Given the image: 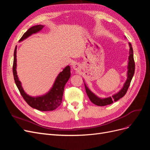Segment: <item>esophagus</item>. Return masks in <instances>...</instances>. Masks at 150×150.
<instances>
[{
  "label": "esophagus",
  "instance_id": "34e87169",
  "mask_svg": "<svg viewBox=\"0 0 150 150\" xmlns=\"http://www.w3.org/2000/svg\"><path fill=\"white\" fill-rule=\"evenodd\" d=\"M72 67H73V69L75 71H79L80 70V64H78V63H76V64H74L73 65V66H72Z\"/></svg>",
  "mask_w": 150,
  "mask_h": 150
}]
</instances>
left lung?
I'll use <instances>...</instances> for the list:
<instances>
[{
    "label": "left lung",
    "instance_id": "left-lung-1",
    "mask_svg": "<svg viewBox=\"0 0 150 150\" xmlns=\"http://www.w3.org/2000/svg\"><path fill=\"white\" fill-rule=\"evenodd\" d=\"M129 57H128V72H127V79L123 87L120 91L118 93H116L115 94L112 95L111 97L105 98H101L98 97L96 95H95L93 92H91L88 87L86 84L84 83L85 89L86 94L88 96L90 101L93 104H96L97 106H104L108 105V104H112L114 101H117V100L123 97L125 94L126 93L130 85V83L133 77L135 69V64L133 57V47L131 46V43H129Z\"/></svg>",
    "mask_w": 150,
    "mask_h": 150
}]
</instances>
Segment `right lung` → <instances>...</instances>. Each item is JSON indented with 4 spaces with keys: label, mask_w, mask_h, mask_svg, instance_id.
<instances>
[{
    "label": "right lung",
    "mask_w": 150,
    "mask_h": 150,
    "mask_svg": "<svg viewBox=\"0 0 150 150\" xmlns=\"http://www.w3.org/2000/svg\"><path fill=\"white\" fill-rule=\"evenodd\" d=\"M44 25H36L31 27L22 35L19 40V42L28 38L31 35L38 33L41 30ZM17 46L15 47L13 53V75L17 87L19 89L22 96L29 105L36 110L42 111H53L60 106L62 103L63 93H64V86L71 76V69L69 66H67L64 69L58 74L54 81L51 89L44 95L39 96L33 97L27 94L22 88L21 81L17 74Z\"/></svg>",
    "instance_id": "obj_1"
}]
</instances>
